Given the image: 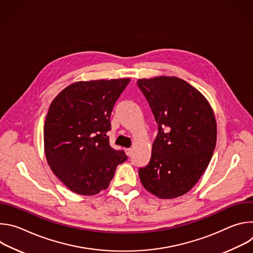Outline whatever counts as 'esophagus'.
Segmentation results:
<instances>
[{"label": "esophagus", "instance_id": "34e87169", "mask_svg": "<svg viewBox=\"0 0 253 253\" xmlns=\"http://www.w3.org/2000/svg\"><path fill=\"white\" fill-rule=\"evenodd\" d=\"M125 152H126V154H127L128 156H131V155H132V149H131V148L125 149Z\"/></svg>", "mask_w": 253, "mask_h": 253}]
</instances>
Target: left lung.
Returning <instances> with one entry per match:
<instances>
[{
  "instance_id": "1",
  "label": "left lung",
  "mask_w": 253,
  "mask_h": 253,
  "mask_svg": "<svg viewBox=\"0 0 253 253\" xmlns=\"http://www.w3.org/2000/svg\"><path fill=\"white\" fill-rule=\"evenodd\" d=\"M137 85L158 124L151 159L139 169L141 183L161 199L181 196L197 183L213 155V110L197 89L177 77L139 79Z\"/></svg>"
}]
</instances>
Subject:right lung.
I'll use <instances>...</instances> for the list:
<instances>
[{
    "label": "right lung",
    "mask_w": 253,
    "mask_h": 253,
    "mask_svg": "<svg viewBox=\"0 0 253 253\" xmlns=\"http://www.w3.org/2000/svg\"><path fill=\"white\" fill-rule=\"evenodd\" d=\"M130 79L80 81L50 105L44 125L45 155L53 173L71 190L95 195L109 186L127 156L106 133L113 107Z\"/></svg>",
    "instance_id": "1"
}]
</instances>
